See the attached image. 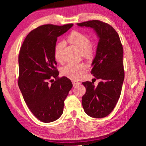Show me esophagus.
Wrapping results in <instances>:
<instances>
[{
  "label": "esophagus",
  "instance_id": "1",
  "mask_svg": "<svg viewBox=\"0 0 146 146\" xmlns=\"http://www.w3.org/2000/svg\"><path fill=\"white\" fill-rule=\"evenodd\" d=\"M72 84H73V86H77V85H79L80 84V83L78 82V81H76V80H72Z\"/></svg>",
  "mask_w": 146,
  "mask_h": 146
}]
</instances>
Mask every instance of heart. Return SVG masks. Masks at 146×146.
I'll use <instances>...</instances> for the list:
<instances>
[{"label":"heart","mask_w":146,"mask_h":146,"mask_svg":"<svg viewBox=\"0 0 146 146\" xmlns=\"http://www.w3.org/2000/svg\"><path fill=\"white\" fill-rule=\"evenodd\" d=\"M68 41L76 46L82 52V55L85 58H90L92 55L91 49V42L86 35L82 33L74 31L70 34ZM63 42H60L55 48V57L57 61H60L61 50ZM86 70L85 66L82 63H69L61 69V73L64 76L70 79L76 80L80 77Z\"/></svg>","instance_id":"1"}]
</instances>
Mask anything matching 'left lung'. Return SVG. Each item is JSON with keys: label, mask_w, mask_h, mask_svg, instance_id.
Here are the masks:
<instances>
[{"label": "left lung", "mask_w": 146, "mask_h": 146, "mask_svg": "<svg viewBox=\"0 0 146 146\" xmlns=\"http://www.w3.org/2000/svg\"><path fill=\"white\" fill-rule=\"evenodd\" d=\"M77 25L92 29L98 37L91 73L100 82L96 87L92 82L82 83L86 90L82 105L88 116L102 118L113 111L121 95L124 80L122 46L119 35L108 24L92 20Z\"/></svg>", "instance_id": "left-lung-1"}]
</instances>
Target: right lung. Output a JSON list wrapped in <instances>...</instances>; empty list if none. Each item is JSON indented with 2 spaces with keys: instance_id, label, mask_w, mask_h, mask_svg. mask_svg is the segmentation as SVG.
Here are the masks:
<instances>
[{
  "instance_id": "right-lung-1",
  "label": "right lung",
  "mask_w": 146,
  "mask_h": 146,
  "mask_svg": "<svg viewBox=\"0 0 146 146\" xmlns=\"http://www.w3.org/2000/svg\"><path fill=\"white\" fill-rule=\"evenodd\" d=\"M72 26H39L26 36L19 52V89L30 111L43 122L55 121L61 116L64 101L72 87L66 77L58 78L55 58L57 38Z\"/></svg>"
}]
</instances>
